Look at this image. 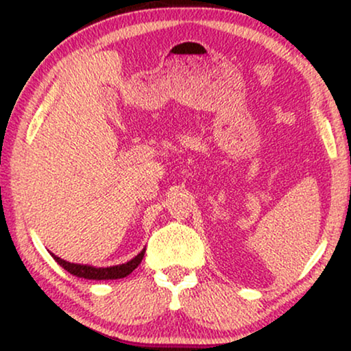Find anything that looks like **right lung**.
<instances>
[{
  "mask_svg": "<svg viewBox=\"0 0 351 351\" xmlns=\"http://www.w3.org/2000/svg\"><path fill=\"white\" fill-rule=\"evenodd\" d=\"M143 254H145V249H142L141 252L137 254L136 257L131 258V261L126 263H121V265H113V267H90V265H81V263H70L64 261V258L54 256V261L59 263L62 268H65L70 275H75L78 278H84V280H119V278L128 276L129 273H132L138 267V263L142 262Z\"/></svg>",
  "mask_w": 351,
  "mask_h": 351,
  "instance_id": "1",
  "label": "right lung"
}]
</instances>
